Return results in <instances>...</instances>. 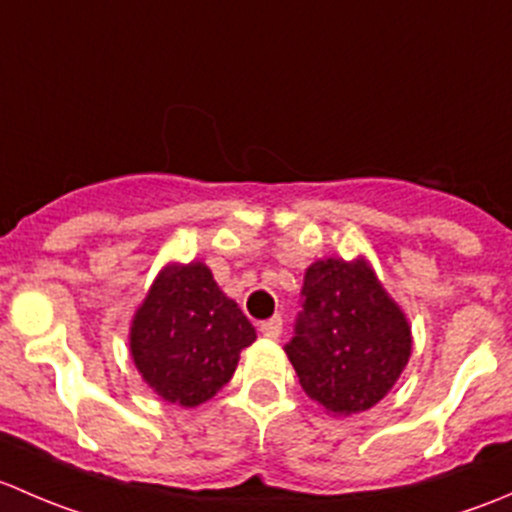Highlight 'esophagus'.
<instances>
[{
  "mask_svg": "<svg viewBox=\"0 0 512 512\" xmlns=\"http://www.w3.org/2000/svg\"><path fill=\"white\" fill-rule=\"evenodd\" d=\"M260 332H262V337H267V339L280 337V334H282V317H280V314H275V317L260 322Z\"/></svg>",
  "mask_w": 512,
  "mask_h": 512,
  "instance_id": "esophagus-1",
  "label": "esophagus"
}]
</instances>
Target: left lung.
<instances>
[{
  "label": "left lung",
  "mask_w": 512,
  "mask_h": 512,
  "mask_svg": "<svg viewBox=\"0 0 512 512\" xmlns=\"http://www.w3.org/2000/svg\"><path fill=\"white\" fill-rule=\"evenodd\" d=\"M285 352L304 394L334 416L379 404L411 356V327L364 257L317 260Z\"/></svg>",
  "instance_id": "1"
}]
</instances>
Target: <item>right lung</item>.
Instances as JSON below:
<instances>
[{"instance_id":"right-lung-1","label":"right lung","mask_w":512,"mask_h":512,"mask_svg":"<svg viewBox=\"0 0 512 512\" xmlns=\"http://www.w3.org/2000/svg\"><path fill=\"white\" fill-rule=\"evenodd\" d=\"M255 339L250 319L208 265H168L136 309L131 356L160 399L193 409L232 379L240 352Z\"/></svg>"}]
</instances>
